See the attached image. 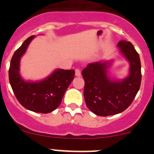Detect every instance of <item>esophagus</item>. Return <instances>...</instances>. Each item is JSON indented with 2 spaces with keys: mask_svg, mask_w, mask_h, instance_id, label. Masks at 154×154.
<instances>
[{
  "mask_svg": "<svg viewBox=\"0 0 154 154\" xmlns=\"http://www.w3.org/2000/svg\"><path fill=\"white\" fill-rule=\"evenodd\" d=\"M75 75L76 76H81V71H80L79 69H75Z\"/></svg>",
  "mask_w": 154,
  "mask_h": 154,
  "instance_id": "esophagus-1",
  "label": "esophagus"
}]
</instances>
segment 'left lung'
<instances>
[{
  "instance_id": "left-lung-1",
  "label": "left lung",
  "mask_w": 154,
  "mask_h": 154,
  "mask_svg": "<svg viewBox=\"0 0 154 154\" xmlns=\"http://www.w3.org/2000/svg\"><path fill=\"white\" fill-rule=\"evenodd\" d=\"M118 47L130 62V75L121 82L110 81L106 75L107 64L93 62L82 75L85 81L84 98L87 107L100 116L115 115L130 106L141 83L140 56L131 42L121 40Z\"/></svg>"
}]
</instances>
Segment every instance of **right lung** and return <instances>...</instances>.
Instances as JSON below:
<instances>
[{"label": "right lung", "mask_w": 154, "mask_h": 154, "mask_svg": "<svg viewBox=\"0 0 154 154\" xmlns=\"http://www.w3.org/2000/svg\"><path fill=\"white\" fill-rule=\"evenodd\" d=\"M34 36L24 41L14 53L9 68V81L18 102L24 108L41 113L52 112L60 105L65 91L75 76V70L58 69L46 79L28 82L19 74L20 58Z\"/></svg>", "instance_id": "add662e5"}]
</instances>
